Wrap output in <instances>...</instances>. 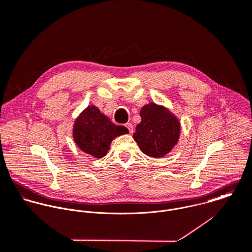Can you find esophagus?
<instances>
[{"mask_svg": "<svg viewBox=\"0 0 252 252\" xmlns=\"http://www.w3.org/2000/svg\"><path fill=\"white\" fill-rule=\"evenodd\" d=\"M126 128L128 129V131H129L130 133L133 132V126H132V124L127 123V124H126Z\"/></svg>", "mask_w": 252, "mask_h": 252, "instance_id": "obj_1", "label": "esophagus"}]
</instances>
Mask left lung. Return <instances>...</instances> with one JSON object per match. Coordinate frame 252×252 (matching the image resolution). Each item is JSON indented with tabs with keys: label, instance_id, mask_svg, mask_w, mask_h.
<instances>
[{
	"label": "left lung",
	"instance_id": "left-lung-1",
	"mask_svg": "<svg viewBox=\"0 0 252 252\" xmlns=\"http://www.w3.org/2000/svg\"><path fill=\"white\" fill-rule=\"evenodd\" d=\"M141 122L136 126L133 138L141 151L150 157H163L177 144L180 123L169 110L154 103L140 110Z\"/></svg>",
	"mask_w": 252,
	"mask_h": 252
}]
</instances>
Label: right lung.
Wrapping results in <instances>:
<instances>
[{"label": "right lung", "mask_w": 252, "mask_h": 252, "mask_svg": "<svg viewBox=\"0 0 252 252\" xmlns=\"http://www.w3.org/2000/svg\"><path fill=\"white\" fill-rule=\"evenodd\" d=\"M127 132L126 126L113 124L95 106L87 107L76 119L73 126V138L77 146L96 158L107 154L115 137Z\"/></svg>", "instance_id": "add662e5"}]
</instances>
